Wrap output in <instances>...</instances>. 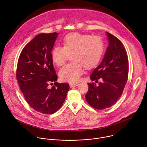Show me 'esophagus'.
<instances>
[{"instance_id": "34e87169", "label": "esophagus", "mask_w": 147, "mask_h": 147, "mask_svg": "<svg viewBox=\"0 0 147 147\" xmlns=\"http://www.w3.org/2000/svg\"><path fill=\"white\" fill-rule=\"evenodd\" d=\"M70 85V88H72V87H74V86H77L78 85V83H75V84H72V83H70L69 84Z\"/></svg>"}]
</instances>
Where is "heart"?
Listing matches in <instances>:
<instances>
[{"mask_svg": "<svg viewBox=\"0 0 147 147\" xmlns=\"http://www.w3.org/2000/svg\"><path fill=\"white\" fill-rule=\"evenodd\" d=\"M64 47L57 45L51 52L53 61L58 66L63 65L70 55L73 62L63 67L59 77L64 81L76 82L84 73V67L92 69L100 62L104 52L103 40L97 36L73 33L63 40Z\"/></svg>", "mask_w": 147, "mask_h": 147, "instance_id": "b5f03b06", "label": "heart"}]
</instances>
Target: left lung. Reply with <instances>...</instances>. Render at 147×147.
<instances>
[{"mask_svg":"<svg viewBox=\"0 0 147 147\" xmlns=\"http://www.w3.org/2000/svg\"><path fill=\"white\" fill-rule=\"evenodd\" d=\"M109 46L105 57L90 76L92 81L102 78L96 86L88 83L85 95L88 103L97 110H103L114 105L122 95L128 78V58L122 42L115 36L106 32Z\"/></svg>","mask_w":147,"mask_h":147,"instance_id":"left-lung-1","label":"left lung"}]
</instances>
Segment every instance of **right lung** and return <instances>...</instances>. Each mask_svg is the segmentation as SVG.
<instances>
[{
	"instance_id": "add662e5",
	"label": "right lung",
	"mask_w": 147,
	"mask_h": 147,
	"mask_svg": "<svg viewBox=\"0 0 147 147\" xmlns=\"http://www.w3.org/2000/svg\"><path fill=\"white\" fill-rule=\"evenodd\" d=\"M58 33H41L23 48L20 55L17 79L26 101L36 111L52 114L63 104L70 86L58 83L51 51ZM55 85L48 88L50 83Z\"/></svg>"
}]
</instances>
